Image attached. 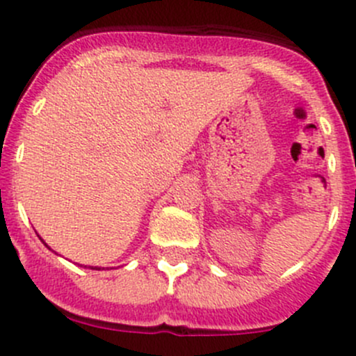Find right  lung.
Wrapping results in <instances>:
<instances>
[{
	"instance_id": "right-lung-1",
	"label": "right lung",
	"mask_w": 356,
	"mask_h": 356,
	"mask_svg": "<svg viewBox=\"0 0 356 356\" xmlns=\"http://www.w3.org/2000/svg\"><path fill=\"white\" fill-rule=\"evenodd\" d=\"M44 245H46V243H44ZM91 268H92V267H91ZM95 268H96V267H95ZM96 270H99V268H96Z\"/></svg>"
}]
</instances>
